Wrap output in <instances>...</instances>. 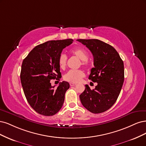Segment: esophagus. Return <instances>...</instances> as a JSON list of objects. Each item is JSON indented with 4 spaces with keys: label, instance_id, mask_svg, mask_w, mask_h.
Wrapping results in <instances>:
<instances>
[{
    "label": "esophagus",
    "instance_id": "34e87169",
    "mask_svg": "<svg viewBox=\"0 0 146 146\" xmlns=\"http://www.w3.org/2000/svg\"><path fill=\"white\" fill-rule=\"evenodd\" d=\"M77 84H76V83H73V82H70V86H76Z\"/></svg>",
    "mask_w": 146,
    "mask_h": 146
}]
</instances>
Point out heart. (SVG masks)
I'll use <instances>...</instances> for the list:
<instances>
[{
  "label": "heart",
  "mask_w": 146,
  "mask_h": 146,
  "mask_svg": "<svg viewBox=\"0 0 146 146\" xmlns=\"http://www.w3.org/2000/svg\"><path fill=\"white\" fill-rule=\"evenodd\" d=\"M71 53L74 56L81 60V64L84 66L87 67L89 65L88 62V53L87 51L83 48H76L72 50ZM58 65L60 69L64 70L66 67L67 62V56L64 53H61L58 58ZM85 76V73L82 70H69V71L64 75V79L65 81L70 82H79L82 78Z\"/></svg>",
  "instance_id": "heart-1"
}]
</instances>
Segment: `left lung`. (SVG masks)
<instances>
[{
	"mask_svg": "<svg viewBox=\"0 0 146 146\" xmlns=\"http://www.w3.org/2000/svg\"><path fill=\"white\" fill-rule=\"evenodd\" d=\"M90 50L95 67L88 79L97 82L91 90L88 85L79 96L82 104L93 113L109 110L116 101L124 80L123 60L110 45L98 39H78Z\"/></svg>",
	"mask_w": 146,
	"mask_h": 146,
	"instance_id": "1",
	"label": "left lung"
}]
</instances>
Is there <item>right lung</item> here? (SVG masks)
<instances>
[{"label":"right lung","instance_id":"1","mask_svg":"<svg viewBox=\"0 0 146 146\" xmlns=\"http://www.w3.org/2000/svg\"><path fill=\"white\" fill-rule=\"evenodd\" d=\"M73 41L72 39L47 41L35 46L23 60L21 81L23 92L30 106L42 115L53 116L62 107L70 84L62 81L54 88L50 81H59L62 77L58 58Z\"/></svg>","mask_w":146,"mask_h":146}]
</instances>
